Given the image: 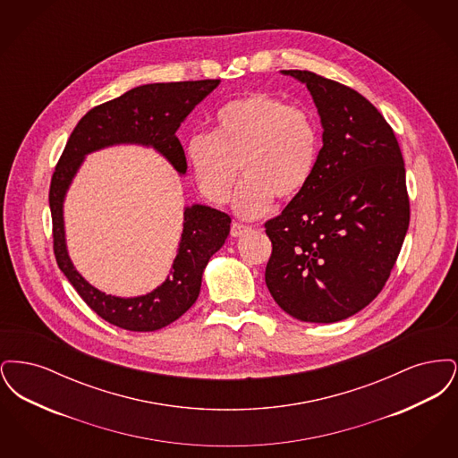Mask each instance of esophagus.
<instances>
[{"label": "esophagus", "mask_w": 458, "mask_h": 458, "mask_svg": "<svg viewBox=\"0 0 458 458\" xmlns=\"http://www.w3.org/2000/svg\"><path fill=\"white\" fill-rule=\"evenodd\" d=\"M250 228L247 226V225H242V223H232V230H230V233H232V237H240V235H243V233H247Z\"/></svg>", "instance_id": "esophagus-1"}]
</instances>
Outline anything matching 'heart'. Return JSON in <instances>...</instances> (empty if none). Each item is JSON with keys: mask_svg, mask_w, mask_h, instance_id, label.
Instances as JSON below:
<instances>
[{"mask_svg": "<svg viewBox=\"0 0 458 458\" xmlns=\"http://www.w3.org/2000/svg\"><path fill=\"white\" fill-rule=\"evenodd\" d=\"M215 131H194L185 140V161L199 191L215 204L233 194L235 208L256 218L273 199L301 196L316 172L321 129L316 116L267 92H247L226 101L215 114Z\"/></svg>", "mask_w": 458, "mask_h": 458, "instance_id": "1", "label": "heart"}]
</instances>
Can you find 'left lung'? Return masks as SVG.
I'll use <instances>...</instances> for the list:
<instances>
[{
  "label": "left lung",
  "mask_w": 458,
  "mask_h": 458,
  "mask_svg": "<svg viewBox=\"0 0 458 458\" xmlns=\"http://www.w3.org/2000/svg\"><path fill=\"white\" fill-rule=\"evenodd\" d=\"M323 123L316 172L284 213L264 223L273 243L266 284L295 319L336 323L388 282L411 221L405 166L390 123L357 90L309 70Z\"/></svg>",
  "instance_id": "1"
}]
</instances>
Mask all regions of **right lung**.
Returning <instances> with one entry per match:
<instances>
[{"mask_svg": "<svg viewBox=\"0 0 458 458\" xmlns=\"http://www.w3.org/2000/svg\"><path fill=\"white\" fill-rule=\"evenodd\" d=\"M218 84V79H208L131 89L88 111L72 131L58 159L49 185L55 258L82 301L109 325L129 331H154L168 327L185 314L199 297L206 264L230 233L232 218L208 206L187 208L170 278L148 295L120 299L96 290L70 262L62 213L66 189L86 154L120 142L153 146L172 161L180 174H185L187 161L176 131L187 114Z\"/></svg>", "mask_w": 458, "mask_h": 458, "instance_id": "obj_1", "label": "right lung"}]
</instances>
